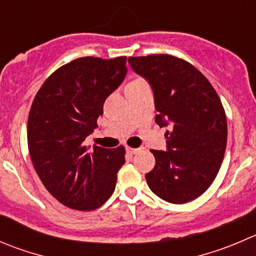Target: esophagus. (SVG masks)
Listing matches in <instances>:
<instances>
[{"mask_svg":"<svg viewBox=\"0 0 256 256\" xmlns=\"http://www.w3.org/2000/svg\"><path fill=\"white\" fill-rule=\"evenodd\" d=\"M126 151H128L130 155H135V154H138V151H140V148H126Z\"/></svg>","mask_w":256,"mask_h":256,"instance_id":"1","label":"esophagus"}]
</instances>
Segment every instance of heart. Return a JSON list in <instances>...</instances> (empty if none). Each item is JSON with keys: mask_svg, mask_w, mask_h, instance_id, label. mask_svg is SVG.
Wrapping results in <instances>:
<instances>
[{"mask_svg": "<svg viewBox=\"0 0 256 256\" xmlns=\"http://www.w3.org/2000/svg\"><path fill=\"white\" fill-rule=\"evenodd\" d=\"M136 81H138V80H136Z\"/></svg>", "mask_w": 256, "mask_h": 256, "instance_id": "obj_1", "label": "heart"}]
</instances>
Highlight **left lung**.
I'll return each mask as SVG.
<instances>
[{"label":"left lung","instance_id":"obj_1","mask_svg":"<svg viewBox=\"0 0 256 256\" xmlns=\"http://www.w3.org/2000/svg\"><path fill=\"white\" fill-rule=\"evenodd\" d=\"M128 64L152 88L156 124L170 128L166 151L152 150L148 188L171 204L196 199L216 178L226 148V116L216 91L194 66L170 54L128 57Z\"/></svg>","mask_w":256,"mask_h":256}]
</instances>
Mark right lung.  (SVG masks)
Masks as SVG:
<instances>
[{
  "label": "right lung",
  "mask_w": 256,
  "mask_h": 256,
  "mask_svg": "<svg viewBox=\"0 0 256 256\" xmlns=\"http://www.w3.org/2000/svg\"><path fill=\"white\" fill-rule=\"evenodd\" d=\"M128 74L126 57H82L54 71L38 90L27 122L30 156L50 194L75 210H95L112 195L125 148L84 145L104 102Z\"/></svg>",
  "instance_id": "right-lung-1"
}]
</instances>
